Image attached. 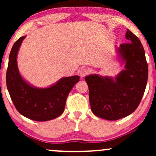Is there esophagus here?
<instances>
[{
  "instance_id": "1",
  "label": "esophagus",
  "mask_w": 156,
  "mask_h": 156,
  "mask_svg": "<svg viewBox=\"0 0 156 156\" xmlns=\"http://www.w3.org/2000/svg\"><path fill=\"white\" fill-rule=\"evenodd\" d=\"M89 73V70L87 68H82V69H80V75L81 77H84L85 76H87V74Z\"/></svg>"
}]
</instances>
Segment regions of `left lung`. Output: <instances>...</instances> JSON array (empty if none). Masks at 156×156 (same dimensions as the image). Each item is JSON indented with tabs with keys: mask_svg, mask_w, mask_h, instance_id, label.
Listing matches in <instances>:
<instances>
[{
	"mask_svg": "<svg viewBox=\"0 0 156 156\" xmlns=\"http://www.w3.org/2000/svg\"><path fill=\"white\" fill-rule=\"evenodd\" d=\"M126 38L129 42L118 48L119 56L126 62L125 69L115 80L97 74L85 77L91 111L106 120L116 121L132 114L141 101L148 81V63L141 42L129 30Z\"/></svg>",
	"mask_w": 156,
	"mask_h": 156,
	"instance_id": "left-lung-1",
	"label": "left lung"
}]
</instances>
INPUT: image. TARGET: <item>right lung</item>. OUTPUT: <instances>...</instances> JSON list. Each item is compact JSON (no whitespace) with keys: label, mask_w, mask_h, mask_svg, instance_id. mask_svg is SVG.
<instances>
[{"label":"right lung","mask_w":156,"mask_h":156,"mask_svg":"<svg viewBox=\"0 0 156 156\" xmlns=\"http://www.w3.org/2000/svg\"><path fill=\"white\" fill-rule=\"evenodd\" d=\"M25 36L15 42L10 51L6 72V84L15 107L26 118L37 121L54 119L62 114L71 89L80 81L79 76L64 77L48 88L33 87L19 73L17 55Z\"/></svg>","instance_id":"right-lung-1"}]
</instances>
